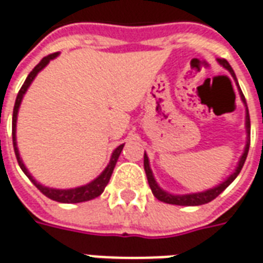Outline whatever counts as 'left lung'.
I'll list each match as a JSON object with an SVG mask.
<instances>
[{
  "label": "left lung",
  "mask_w": 263,
  "mask_h": 263,
  "mask_svg": "<svg viewBox=\"0 0 263 263\" xmlns=\"http://www.w3.org/2000/svg\"><path fill=\"white\" fill-rule=\"evenodd\" d=\"M218 63H220L224 68H227V70L230 71V74L233 76L234 80L237 81L235 74H234L233 68H231V66L229 64V61L224 60V59H218ZM237 84H238V82H237ZM239 95H241V99H242V102L245 103V106H247L245 97L244 93L241 92V89H239ZM245 127H247V145H245V150L244 153H242V155H241V158H239L238 165L235 168V171H234L226 181L221 182L220 185L212 187V189H208V191H204V192L189 193V195H172V193H168L165 192V191H162V189L158 186V183L155 182L154 175H153V171H151L150 168V162H148V157H147V154H144V171L145 175H147V179H148V185H150L151 191H153V195H154L158 200H161V202L168 203V204H178V206H200V204H206V203L212 202L213 199H216V197L223 192L224 189L229 186L230 183L238 176V174L241 172V170H242V166H244V162L245 160H247V155H248V150H250L251 143V122L248 108H247V116H245Z\"/></svg>",
  "instance_id": "left-lung-1"
}]
</instances>
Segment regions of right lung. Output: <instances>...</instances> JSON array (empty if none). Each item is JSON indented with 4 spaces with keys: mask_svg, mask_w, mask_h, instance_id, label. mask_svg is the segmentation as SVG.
<instances>
[{
    "mask_svg": "<svg viewBox=\"0 0 263 263\" xmlns=\"http://www.w3.org/2000/svg\"><path fill=\"white\" fill-rule=\"evenodd\" d=\"M59 55V53H53V54L46 55L42 59L37 66L34 67L33 70L30 71L29 76L26 77V80H25L24 85L22 88L19 89L18 92V97H16V101H15V106H13V115H12V143H13V150H15V155H16V160H18V164L21 166V170L25 172V175L29 178L30 181L33 182V185L37 189H39L40 192L43 193L45 196H47L51 200H55V202H60V203H81V202H87V200H92V199H95L98 197L101 193L103 192V189L106 187L108 185L109 179H110V176H112L113 168L116 165V162H118V158L122 150H123V145L120 144L118 148H115V151L112 153V157H110V161H109L108 166L103 170V172L101 175L98 176L97 179H93L92 182L87 183V185H84V186L80 187H74V189H53V187H47L43 186V185H40L39 182L33 179V176L30 175L29 171L26 170V166L22 162V158H21V155H19L18 147H16V116H18V110L19 106H21V102H22V98H24L25 92L28 91V88L32 84V81L34 80V77L37 76V72L42 71L45 68L50 60L55 59Z\"/></svg>",
    "mask_w": 263,
    "mask_h": 263,
    "instance_id": "obj_1",
    "label": "right lung"
}]
</instances>
